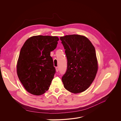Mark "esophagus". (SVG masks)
Masks as SVG:
<instances>
[{"instance_id": "obj_1", "label": "esophagus", "mask_w": 121, "mask_h": 121, "mask_svg": "<svg viewBox=\"0 0 121 121\" xmlns=\"http://www.w3.org/2000/svg\"><path fill=\"white\" fill-rule=\"evenodd\" d=\"M56 71L57 72H58L59 71V68H58V67H56Z\"/></svg>"}]
</instances>
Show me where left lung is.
<instances>
[{
  "label": "left lung",
  "instance_id": "8db88e82",
  "mask_svg": "<svg viewBox=\"0 0 121 121\" xmlns=\"http://www.w3.org/2000/svg\"><path fill=\"white\" fill-rule=\"evenodd\" d=\"M60 39L68 61L66 72L62 78L64 86L74 94L85 91L92 83L98 71L95 47L84 36L66 35Z\"/></svg>",
  "mask_w": 121,
  "mask_h": 121
}]
</instances>
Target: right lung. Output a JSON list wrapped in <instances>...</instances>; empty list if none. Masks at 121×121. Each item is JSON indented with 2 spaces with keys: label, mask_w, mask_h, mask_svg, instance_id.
Wrapping results in <instances>:
<instances>
[{
  "label": "right lung",
  "mask_w": 121,
  "mask_h": 121,
  "mask_svg": "<svg viewBox=\"0 0 121 121\" xmlns=\"http://www.w3.org/2000/svg\"><path fill=\"white\" fill-rule=\"evenodd\" d=\"M58 37L34 36L22 48L17 65L18 78L26 90L39 96L48 91L56 72L50 52L54 50Z\"/></svg>",
  "instance_id": "right-lung-1"
}]
</instances>
